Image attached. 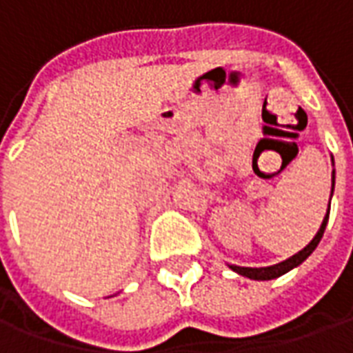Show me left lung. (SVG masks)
Masks as SVG:
<instances>
[{"mask_svg":"<svg viewBox=\"0 0 353 353\" xmlns=\"http://www.w3.org/2000/svg\"><path fill=\"white\" fill-rule=\"evenodd\" d=\"M333 189H334V170H333ZM333 189H331V196H333ZM331 204V202H329ZM331 208V206H329ZM327 221H329V210H327L325 217H323V223H321V227H319L318 234L312 238V242L304 250H301L299 253H295L293 257H289V259L281 261L278 265L272 266H261V268H250V266H236V265H230V268L238 272L240 276H245V278H250V280H274V278H278L281 274L289 272V270H293L295 266H299L303 261H306L310 257V253L318 248L319 240L323 236V232H325Z\"/></svg>","mask_w":353,"mask_h":353,"instance_id":"obj_1","label":"left lung"}]
</instances>
